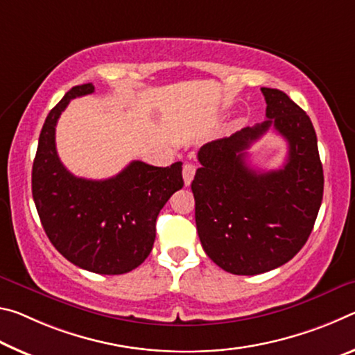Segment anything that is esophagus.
<instances>
[{
  "mask_svg": "<svg viewBox=\"0 0 355 355\" xmlns=\"http://www.w3.org/2000/svg\"><path fill=\"white\" fill-rule=\"evenodd\" d=\"M196 166L193 164H185L182 168V178H184V184L190 185L191 181H193Z\"/></svg>",
  "mask_w": 355,
  "mask_h": 355,
  "instance_id": "1",
  "label": "esophagus"
}]
</instances>
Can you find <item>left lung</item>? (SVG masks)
Instances as JSON below:
<instances>
[{
    "label": "left lung",
    "instance_id": "left-lung-1",
    "mask_svg": "<svg viewBox=\"0 0 355 355\" xmlns=\"http://www.w3.org/2000/svg\"><path fill=\"white\" fill-rule=\"evenodd\" d=\"M261 91L267 121L205 144L191 182L201 245L234 275L263 274L293 259L322 201V164L309 114L280 89ZM270 126L288 141L287 164L280 171H252L245 150Z\"/></svg>",
    "mask_w": 355,
    "mask_h": 355
}]
</instances>
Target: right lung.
Masks as SVG:
<instances>
[{
  "instance_id": "add662e5",
  "label": "right lung",
  "mask_w": 355,
  "mask_h": 355,
  "mask_svg": "<svg viewBox=\"0 0 355 355\" xmlns=\"http://www.w3.org/2000/svg\"><path fill=\"white\" fill-rule=\"evenodd\" d=\"M92 92V83L73 86L46 116L33 164V198L45 234L64 258L96 274L119 275L149 257L157 216L184 185L182 164L133 160L103 181L67 171L56 153L58 118L72 98Z\"/></svg>"
}]
</instances>
